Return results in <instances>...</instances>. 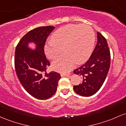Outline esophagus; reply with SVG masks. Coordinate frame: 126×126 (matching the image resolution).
<instances>
[{
    "mask_svg": "<svg viewBox=\"0 0 126 126\" xmlns=\"http://www.w3.org/2000/svg\"><path fill=\"white\" fill-rule=\"evenodd\" d=\"M70 75L69 74H65V73H62L61 74V77H69Z\"/></svg>",
    "mask_w": 126,
    "mask_h": 126,
    "instance_id": "34e87169",
    "label": "esophagus"
}]
</instances>
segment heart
Wrapping results in <instances>:
<instances>
[{
	"label": "heart",
	"mask_w": 126,
	"mask_h": 126,
	"mask_svg": "<svg viewBox=\"0 0 126 126\" xmlns=\"http://www.w3.org/2000/svg\"><path fill=\"white\" fill-rule=\"evenodd\" d=\"M50 40L44 46V51L48 59H54V69L67 72L74 67L77 62H86L92 54L95 41V34L87 24H68L60 27L52 34Z\"/></svg>",
	"instance_id": "obj_1"
}]
</instances>
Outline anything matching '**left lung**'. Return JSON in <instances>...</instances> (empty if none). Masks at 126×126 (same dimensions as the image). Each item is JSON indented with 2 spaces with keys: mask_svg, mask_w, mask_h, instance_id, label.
I'll list each match as a JSON object with an SVG mask.
<instances>
[{
  "mask_svg": "<svg viewBox=\"0 0 126 126\" xmlns=\"http://www.w3.org/2000/svg\"><path fill=\"white\" fill-rule=\"evenodd\" d=\"M97 42L87 62L74 70L75 74L81 76L82 82L74 85V91L82 96L94 94L103 85L110 67V54L106 39L97 32Z\"/></svg>",
  "mask_w": 126,
  "mask_h": 126,
  "instance_id": "left-lung-1",
  "label": "left lung"
}]
</instances>
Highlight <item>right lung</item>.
Here are the masks:
<instances>
[{
    "label": "right lung",
    "instance_id": "add662e5",
    "mask_svg": "<svg viewBox=\"0 0 126 126\" xmlns=\"http://www.w3.org/2000/svg\"><path fill=\"white\" fill-rule=\"evenodd\" d=\"M54 29L49 26L30 30L21 39L15 51V68L19 81L31 96L40 100L54 94L61 78L60 74L56 72H47L50 63L45 55L44 46ZM30 42L36 45L35 50L28 47Z\"/></svg>",
    "mask_w": 126,
    "mask_h": 126
}]
</instances>
